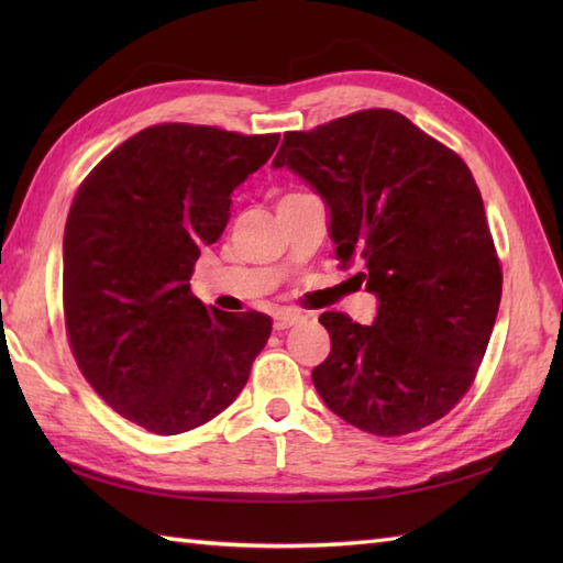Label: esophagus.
<instances>
[{"label": "esophagus", "instance_id": "1", "mask_svg": "<svg viewBox=\"0 0 563 563\" xmlns=\"http://www.w3.org/2000/svg\"><path fill=\"white\" fill-rule=\"evenodd\" d=\"M300 319H302V314H297V312H278V314H275V319H273V329L275 331H285V329L295 327Z\"/></svg>", "mask_w": 563, "mask_h": 563}]
</instances>
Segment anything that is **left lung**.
Wrapping results in <instances>:
<instances>
[{"label":"left lung","mask_w":563,"mask_h":563,"mask_svg":"<svg viewBox=\"0 0 563 563\" xmlns=\"http://www.w3.org/2000/svg\"><path fill=\"white\" fill-rule=\"evenodd\" d=\"M288 166L329 208L341 266L377 297L369 327L319 317L331 353L312 369L329 409L373 435H406L457 404L500 305V266L466 164L409 118L369 109L285 133Z\"/></svg>","instance_id":"obj_1"}]
</instances>
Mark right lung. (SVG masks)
Returning a JSON list of instances; mask_svg holds the SVG:
<instances>
[{"instance_id":"obj_1","label":"right lung","mask_w":563,"mask_h":563,"mask_svg":"<svg viewBox=\"0 0 563 563\" xmlns=\"http://www.w3.org/2000/svg\"><path fill=\"white\" fill-rule=\"evenodd\" d=\"M280 135L208 125L140 130L93 169L63 242L65 324L81 375L128 421L194 430L244 389L271 317L220 312L190 295L200 249L230 222L232 194Z\"/></svg>"}]
</instances>
